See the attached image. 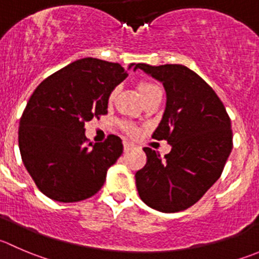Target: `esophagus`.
Returning <instances> with one entry per match:
<instances>
[{
	"label": "esophagus",
	"instance_id": "obj_1",
	"mask_svg": "<svg viewBox=\"0 0 259 259\" xmlns=\"http://www.w3.org/2000/svg\"><path fill=\"white\" fill-rule=\"evenodd\" d=\"M130 149H133V144H130V143L127 142H124V152H129Z\"/></svg>",
	"mask_w": 259,
	"mask_h": 259
}]
</instances>
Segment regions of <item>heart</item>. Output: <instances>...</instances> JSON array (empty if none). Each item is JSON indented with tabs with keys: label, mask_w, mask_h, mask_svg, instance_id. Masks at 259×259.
Listing matches in <instances>:
<instances>
[{
	"label": "heart",
	"mask_w": 259,
	"mask_h": 259,
	"mask_svg": "<svg viewBox=\"0 0 259 259\" xmlns=\"http://www.w3.org/2000/svg\"><path fill=\"white\" fill-rule=\"evenodd\" d=\"M117 92H119V89H117V87H115V89L110 92L109 102L114 101L115 97L117 96ZM139 92H140V95H142L143 100L147 99V97H149V96H153V95H155V94H162V91H160L159 87L154 83H150V82H142V83L139 84ZM122 126H124V129L126 130L129 134H132V135L137 134V127H135L134 125L122 124Z\"/></svg>",
	"instance_id": "1"
}]
</instances>
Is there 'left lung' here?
Masks as SVG:
<instances>
[{
    "label": "left lung",
    "instance_id": "1",
    "mask_svg": "<svg viewBox=\"0 0 259 259\" xmlns=\"http://www.w3.org/2000/svg\"><path fill=\"white\" fill-rule=\"evenodd\" d=\"M138 68L164 87L165 110L153 138L172 147L164 159L143 149L147 164L135 173L138 193L158 211H182L222 176L233 148L232 122L214 90L187 67L139 63Z\"/></svg>",
    "mask_w": 259,
    "mask_h": 259
}]
</instances>
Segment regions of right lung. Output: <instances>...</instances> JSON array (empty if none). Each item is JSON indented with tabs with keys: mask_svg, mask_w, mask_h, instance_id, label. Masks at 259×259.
I'll return each instance as SVG.
<instances>
[{
	"mask_svg": "<svg viewBox=\"0 0 259 259\" xmlns=\"http://www.w3.org/2000/svg\"><path fill=\"white\" fill-rule=\"evenodd\" d=\"M135 66L132 63L127 71ZM119 63L83 58L36 87L20 119L25 168L45 196L77 202L94 196L122 153L121 139L87 143L84 124L107 114L109 95L127 77Z\"/></svg>",
	"mask_w": 259,
	"mask_h": 259,
	"instance_id": "add662e5",
	"label": "right lung"
}]
</instances>
